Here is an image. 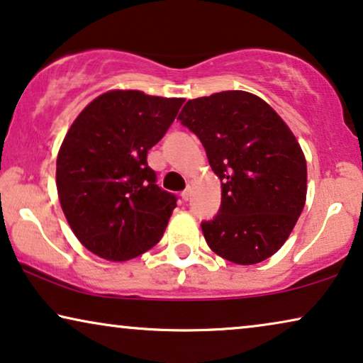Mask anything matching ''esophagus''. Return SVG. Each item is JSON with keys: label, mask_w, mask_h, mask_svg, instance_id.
Wrapping results in <instances>:
<instances>
[{"label": "esophagus", "mask_w": 363, "mask_h": 363, "mask_svg": "<svg viewBox=\"0 0 363 363\" xmlns=\"http://www.w3.org/2000/svg\"><path fill=\"white\" fill-rule=\"evenodd\" d=\"M190 196H191V183H188L186 190L182 193V198H183V200H185V201H188V200H190Z\"/></svg>", "instance_id": "esophagus-1"}]
</instances>
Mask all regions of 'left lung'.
I'll list each match as a JSON object with an SVG mask.
<instances>
[{"instance_id":"left-lung-1","label":"left lung","mask_w":363,"mask_h":363,"mask_svg":"<svg viewBox=\"0 0 363 363\" xmlns=\"http://www.w3.org/2000/svg\"><path fill=\"white\" fill-rule=\"evenodd\" d=\"M178 121L200 138L221 180V206L201 221L211 251L236 264L271 257L289 238L307 193L294 133L257 96L225 91L188 101Z\"/></svg>"}]
</instances>
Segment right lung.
Listing matches in <instances>:
<instances>
[{
    "instance_id": "right-lung-1",
    "label": "right lung",
    "mask_w": 363,
    "mask_h": 363,
    "mask_svg": "<svg viewBox=\"0 0 363 363\" xmlns=\"http://www.w3.org/2000/svg\"><path fill=\"white\" fill-rule=\"evenodd\" d=\"M183 102L111 91L69 128L57 155V195L74 235L94 255L127 261L160 241L177 196L157 185L147 153Z\"/></svg>"
}]
</instances>
